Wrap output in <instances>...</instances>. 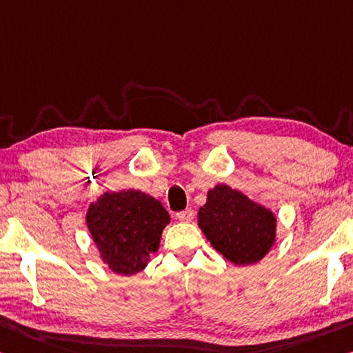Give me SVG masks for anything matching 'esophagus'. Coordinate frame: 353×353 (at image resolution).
<instances>
[{"instance_id":"34e87169","label":"esophagus","mask_w":353,"mask_h":353,"mask_svg":"<svg viewBox=\"0 0 353 353\" xmlns=\"http://www.w3.org/2000/svg\"><path fill=\"white\" fill-rule=\"evenodd\" d=\"M177 216V220L179 221H183V223H190L193 220V216H194V214H193V210L192 209H185V210H182V212H179V214L176 215Z\"/></svg>"}]
</instances>
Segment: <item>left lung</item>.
I'll list each match as a JSON object with an SVG mask.
<instances>
[{
    "label": "left lung",
    "mask_w": 353,
    "mask_h": 353,
    "mask_svg": "<svg viewBox=\"0 0 353 353\" xmlns=\"http://www.w3.org/2000/svg\"><path fill=\"white\" fill-rule=\"evenodd\" d=\"M198 226L212 247L236 265L259 262L276 239L275 214L226 183L207 192Z\"/></svg>",
    "instance_id": "obj_1"
}]
</instances>
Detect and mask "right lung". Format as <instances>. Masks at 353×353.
<instances>
[{
    "label": "right lung",
    "mask_w": 353,
    "mask_h": 353,
    "mask_svg": "<svg viewBox=\"0 0 353 353\" xmlns=\"http://www.w3.org/2000/svg\"><path fill=\"white\" fill-rule=\"evenodd\" d=\"M170 214L159 199L139 192H106L91 203L86 225L100 257L117 275H135L159 250Z\"/></svg>",
    "instance_id": "add662e5"
}]
</instances>
